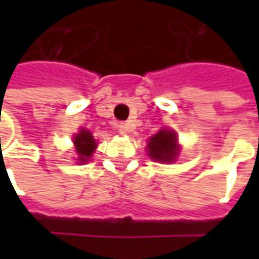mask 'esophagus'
<instances>
[{"label": "esophagus", "mask_w": 259, "mask_h": 259, "mask_svg": "<svg viewBox=\"0 0 259 259\" xmlns=\"http://www.w3.org/2000/svg\"><path fill=\"white\" fill-rule=\"evenodd\" d=\"M118 130L120 135H126L127 132H130V123H119Z\"/></svg>", "instance_id": "1"}]
</instances>
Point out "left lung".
<instances>
[{
    "instance_id": "obj_1",
    "label": "left lung",
    "mask_w": 259,
    "mask_h": 259,
    "mask_svg": "<svg viewBox=\"0 0 259 259\" xmlns=\"http://www.w3.org/2000/svg\"><path fill=\"white\" fill-rule=\"evenodd\" d=\"M176 133L172 130H159L148 140V157L158 162H172L179 152L176 146Z\"/></svg>"
}]
</instances>
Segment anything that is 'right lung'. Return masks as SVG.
<instances>
[{
  "label": "right lung",
  "instance_id": "obj_1",
  "mask_svg": "<svg viewBox=\"0 0 259 259\" xmlns=\"http://www.w3.org/2000/svg\"><path fill=\"white\" fill-rule=\"evenodd\" d=\"M74 139V146H76V152L79 154L80 162L84 163L89 161V158L93 155V152L96 150V141L93 139V136L89 130L81 129L79 135H76Z\"/></svg>",
  "mask_w": 259,
  "mask_h": 259
}]
</instances>
